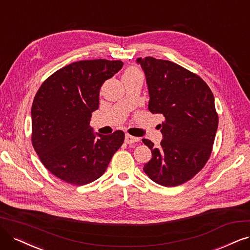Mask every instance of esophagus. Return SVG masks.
Returning a JSON list of instances; mask_svg holds the SVG:
<instances>
[{
	"label": "esophagus",
	"mask_w": 250,
	"mask_h": 250,
	"mask_svg": "<svg viewBox=\"0 0 250 250\" xmlns=\"http://www.w3.org/2000/svg\"><path fill=\"white\" fill-rule=\"evenodd\" d=\"M138 141H139V138L131 136V135H128V134L125 135V142L126 144H132V143H135V142H138Z\"/></svg>",
	"instance_id": "obj_1"
}]
</instances>
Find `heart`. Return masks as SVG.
<instances>
[{"label":"heart","mask_w":250,"mask_h":250,"mask_svg":"<svg viewBox=\"0 0 250 250\" xmlns=\"http://www.w3.org/2000/svg\"><path fill=\"white\" fill-rule=\"evenodd\" d=\"M140 73L141 72L138 70V69H136V68H130V69H127L125 71V75H135V74H140Z\"/></svg>","instance_id":"1"}]
</instances>
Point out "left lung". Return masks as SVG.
Segmentation results:
<instances>
[{"mask_svg": "<svg viewBox=\"0 0 250 250\" xmlns=\"http://www.w3.org/2000/svg\"><path fill=\"white\" fill-rule=\"evenodd\" d=\"M146 77L148 109L162 114L159 148L142 139L152 152L144 172L163 187H177L198 174L210 158L218 126L214 97L197 74L170 61L137 59Z\"/></svg>", "mask_w": 250, "mask_h": 250, "instance_id": "left-lung-1", "label": "left lung"}]
</instances>
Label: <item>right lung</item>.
I'll return each instance as SVG.
<instances>
[{
    "mask_svg": "<svg viewBox=\"0 0 250 250\" xmlns=\"http://www.w3.org/2000/svg\"><path fill=\"white\" fill-rule=\"evenodd\" d=\"M122 61L72 62L46 79L32 105V144L54 176L84 186L103 175L125 141V133L94 134L91 113L99 108L100 88L120 69Z\"/></svg>",
    "mask_w": 250,
    "mask_h": 250,
    "instance_id": "right-lung-1",
    "label": "right lung"
}]
</instances>
